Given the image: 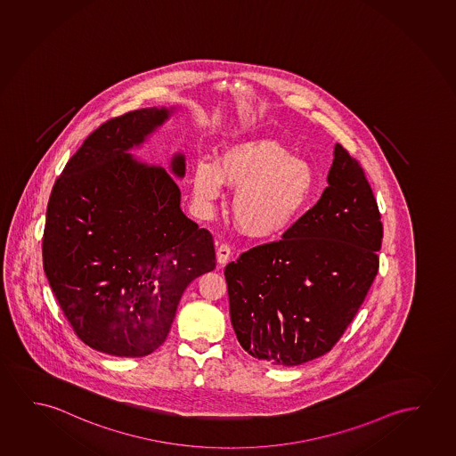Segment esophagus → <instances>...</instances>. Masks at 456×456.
<instances>
[{
  "label": "esophagus",
  "mask_w": 456,
  "mask_h": 456,
  "mask_svg": "<svg viewBox=\"0 0 456 456\" xmlns=\"http://www.w3.org/2000/svg\"><path fill=\"white\" fill-rule=\"evenodd\" d=\"M232 256V248L227 245V243H221V245L217 246L216 249V257L217 262L221 264V265H225L229 259H231Z\"/></svg>",
  "instance_id": "34e87169"
}]
</instances>
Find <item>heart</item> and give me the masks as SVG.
<instances>
[{
    "label": "heart",
    "instance_id": "1",
    "mask_svg": "<svg viewBox=\"0 0 456 456\" xmlns=\"http://www.w3.org/2000/svg\"><path fill=\"white\" fill-rule=\"evenodd\" d=\"M223 183L237 188L232 213L251 237H272L284 231L308 202L314 175L306 162L292 158L272 139L232 143L219 162L197 161L192 190L199 207H213Z\"/></svg>",
    "mask_w": 456,
    "mask_h": 456
}]
</instances>
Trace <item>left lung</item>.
I'll return each instance as SVG.
<instances>
[{
    "mask_svg": "<svg viewBox=\"0 0 456 456\" xmlns=\"http://www.w3.org/2000/svg\"><path fill=\"white\" fill-rule=\"evenodd\" d=\"M384 227L360 162L337 143L329 186L282 239L225 266L232 327L249 355L280 366L322 357L379 272Z\"/></svg>",
    "mask_w": 456,
    "mask_h": 456,
    "instance_id": "8db88e82",
    "label": "left lung"
}]
</instances>
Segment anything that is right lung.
<instances>
[{
	"instance_id": "right-lung-1",
	"label": "right lung",
	"mask_w": 456,
	"mask_h": 456,
	"mask_svg": "<svg viewBox=\"0 0 456 456\" xmlns=\"http://www.w3.org/2000/svg\"><path fill=\"white\" fill-rule=\"evenodd\" d=\"M142 109L94 129L56 178L44 227V272L80 341L145 357L168 335L184 289L216 266L213 235L180 208L167 170L127 153L167 118ZM172 172L184 175L176 154Z\"/></svg>"
}]
</instances>
